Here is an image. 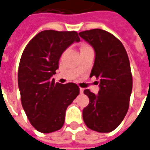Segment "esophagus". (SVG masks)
<instances>
[{"label": "esophagus", "instance_id": "1", "mask_svg": "<svg viewBox=\"0 0 150 150\" xmlns=\"http://www.w3.org/2000/svg\"><path fill=\"white\" fill-rule=\"evenodd\" d=\"M83 91H84L83 88H80V89H79V92H80V94H83Z\"/></svg>", "mask_w": 150, "mask_h": 150}]
</instances>
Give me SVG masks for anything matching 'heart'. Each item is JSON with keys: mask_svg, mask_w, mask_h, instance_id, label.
<instances>
[{"mask_svg": "<svg viewBox=\"0 0 150 150\" xmlns=\"http://www.w3.org/2000/svg\"><path fill=\"white\" fill-rule=\"evenodd\" d=\"M86 48H90V47H88V46H83V47L81 48V50H82V49H86Z\"/></svg>", "mask_w": 150, "mask_h": 150, "instance_id": "1", "label": "heart"}]
</instances>
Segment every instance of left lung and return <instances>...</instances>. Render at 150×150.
<instances>
[{
	"label": "left lung",
	"instance_id": "obj_1",
	"mask_svg": "<svg viewBox=\"0 0 150 150\" xmlns=\"http://www.w3.org/2000/svg\"><path fill=\"white\" fill-rule=\"evenodd\" d=\"M79 35L95 50L90 77L99 79L100 88L98 95L84 91L90 102L83 118L92 130L109 133L120 125L129 109L133 79L128 55L122 42L105 30L83 31Z\"/></svg>",
	"mask_w": 150,
	"mask_h": 150
}]
</instances>
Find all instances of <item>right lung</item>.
<instances>
[{
  "label": "right lung",
  "instance_id": "add662e5",
  "mask_svg": "<svg viewBox=\"0 0 150 150\" xmlns=\"http://www.w3.org/2000/svg\"><path fill=\"white\" fill-rule=\"evenodd\" d=\"M79 41L75 31L45 30L35 35L23 52L18 69L22 106L39 132L48 134L62 128L67 106L79 94L75 83L64 85L52 79L63 52Z\"/></svg>",
  "mask_w": 150,
  "mask_h": 150
}]
</instances>
